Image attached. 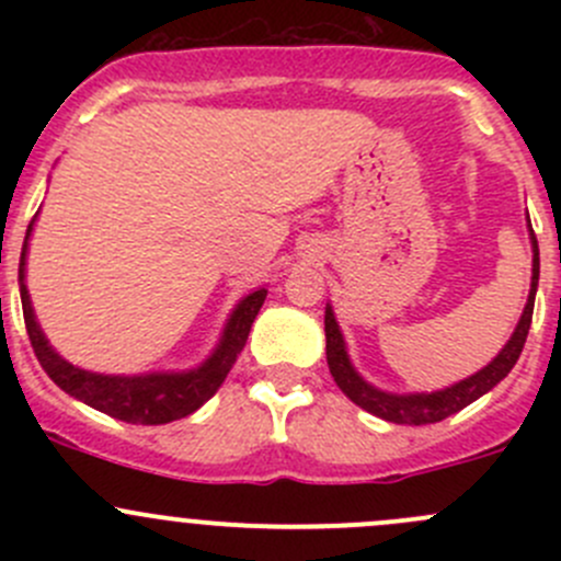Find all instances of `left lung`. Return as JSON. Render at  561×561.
I'll return each instance as SVG.
<instances>
[{
	"instance_id": "obj_1",
	"label": "left lung",
	"mask_w": 561,
	"mask_h": 561,
	"mask_svg": "<svg viewBox=\"0 0 561 561\" xmlns=\"http://www.w3.org/2000/svg\"><path fill=\"white\" fill-rule=\"evenodd\" d=\"M531 228V225H529ZM531 290L529 301H526L522 320H518L516 331H513L511 342L502 347V353L491 360L485 369H480L478 375H472L469 380L456 382V386L437 390V393H412V396H393L382 393V390L371 388L369 382L360 380L355 375V369L350 366L347 353H344V339L339 333L336 320H333L331 307L325 309V358L328 369H331L333 380L342 388V393L350 401H355L358 407H364L371 415L382 417L390 423H404V426H426V423H439L445 417L456 415L458 410H463L467 404H472L474 399H480L483 393H489L491 388L500 380H505L511 375V369L516 366L518 355H522L526 333L531 325V309H535V293H537V279H540V252H537V239L531 233Z\"/></svg>"
}]
</instances>
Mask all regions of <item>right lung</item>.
<instances>
[{
	"mask_svg": "<svg viewBox=\"0 0 561 561\" xmlns=\"http://www.w3.org/2000/svg\"><path fill=\"white\" fill-rule=\"evenodd\" d=\"M35 222V219H32ZM32 233V225L26 230V239ZM24 260H26V241L24 252H21V304H24V322L26 333H30L32 350H35L39 366L48 371L50 380L56 382L65 393L76 396L83 404L94 407V410L105 412V415L118 417L124 423H135V426H160V423L179 421L195 412L203 401L211 399L219 386L225 382L228 371L233 369L236 358L244 350L249 328H252L254 317H257L260 307L265 301V290H254L244 301L236 307L233 317H230L225 336L219 342L217 353L195 371L186 375H149V377H107V375H92L78 366L67 364L65 358L50 350L45 342L43 331H39L35 312H32L30 293L24 285Z\"/></svg>",
	"mask_w": 561,
	"mask_h": 561,
	"instance_id": "obj_1",
	"label": "right lung"
}]
</instances>
